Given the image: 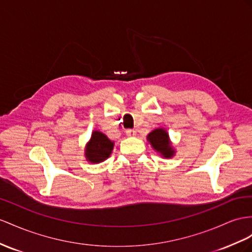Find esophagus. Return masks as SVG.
<instances>
[{"label": "esophagus", "mask_w": 252, "mask_h": 252, "mask_svg": "<svg viewBox=\"0 0 252 252\" xmlns=\"http://www.w3.org/2000/svg\"><path fill=\"white\" fill-rule=\"evenodd\" d=\"M126 133L128 137H134L135 135H136V131H134V130H126Z\"/></svg>", "instance_id": "1"}]
</instances>
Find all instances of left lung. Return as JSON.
Returning <instances> with one entry per match:
<instances>
[{"instance_id":"8db88e82","label":"left lung","mask_w":252,"mask_h":252,"mask_svg":"<svg viewBox=\"0 0 252 252\" xmlns=\"http://www.w3.org/2000/svg\"><path fill=\"white\" fill-rule=\"evenodd\" d=\"M147 140L153 150L163 158H171L176 156V150L169 138V134L164 127H157L147 135Z\"/></svg>"}]
</instances>
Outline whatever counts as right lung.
<instances>
[{
    "mask_svg": "<svg viewBox=\"0 0 252 252\" xmlns=\"http://www.w3.org/2000/svg\"><path fill=\"white\" fill-rule=\"evenodd\" d=\"M115 143L109 139L105 134L99 130H94L92 133V136L85 146L84 156L86 160L92 164H99L107 159L113 152Z\"/></svg>",
    "mask_w": 252,
    "mask_h": 252,
    "instance_id": "obj_1",
    "label": "right lung"
}]
</instances>
